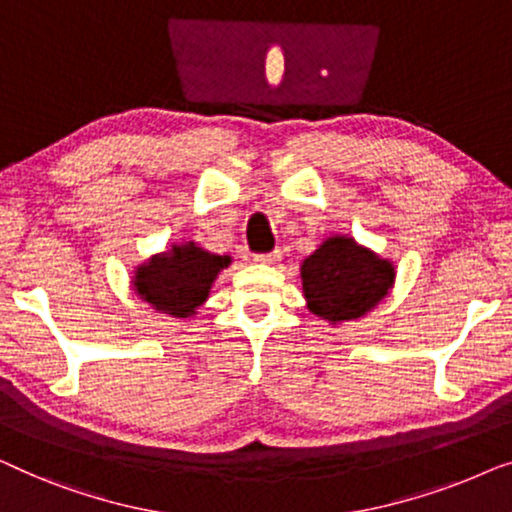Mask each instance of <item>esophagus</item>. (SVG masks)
<instances>
[{
	"label": "esophagus",
	"mask_w": 512,
	"mask_h": 512,
	"mask_svg": "<svg viewBox=\"0 0 512 512\" xmlns=\"http://www.w3.org/2000/svg\"><path fill=\"white\" fill-rule=\"evenodd\" d=\"M253 259L257 264H276L280 259V250H273V253H264V255H255Z\"/></svg>",
	"instance_id": "esophagus-1"
}]
</instances>
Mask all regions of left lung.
Returning <instances> with one entry per match:
<instances>
[{
	"mask_svg": "<svg viewBox=\"0 0 512 512\" xmlns=\"http://www.w3.org/2000/svg\"><path fill=\"white\" fill-rule=\"evenodd\" d=\"M394 264L350 236H329L301 264L308 311L331 325L376 308L394 285Z\"/></svg>",
	"mask_w": 512,
	"mask_h": 512,
	"instance_id": "obj_1",
	"label": "left lung"
}]
</instances>
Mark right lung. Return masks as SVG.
Returning a JSON list of instances; mask_svg holds the SVG:
<instances>
[{
  "mask_svg": "<svg viewBox=\"0 0 512 512\" xmlns=\"http://www.w3.org/2000/svg\"><path fill=\"white\" fill-rule=\"evenodd\" d=\"M227 255H213L197 243H181L136 266L134 290L155 311L190 318L208 299L213 280L227 269Z\"/></svg>",
  "mask_w": 512,
  "mask_h": 512,
  "instance_id": "1",
  "label": "right lung"
}]
</instances>
